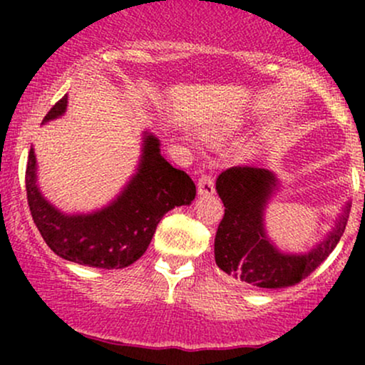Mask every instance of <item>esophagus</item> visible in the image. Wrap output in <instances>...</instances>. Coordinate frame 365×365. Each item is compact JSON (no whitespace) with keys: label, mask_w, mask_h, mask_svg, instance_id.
Masks as SVG:
<instances>
[{"label":"esophagus","mask_w":365,"mask_h":365,"mask_svg":"<svg viewBox=\"0 0 365 365\" xmlns=\"http://www.w3.org/2000/svg\"><path fill=\"white\" fill-rule=\"evenodd\" d=\"M197 190L200 195L215 194V178L211 175H200L199 182H197Z\"/></svg>","instance_id":"obj_1"}]
</instances>
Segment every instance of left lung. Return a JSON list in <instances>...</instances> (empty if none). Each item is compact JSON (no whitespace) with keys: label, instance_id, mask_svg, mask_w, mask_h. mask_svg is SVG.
<instances>
[{"label":"left lung","instance_id":"obj_1","mask_svg":"<svg viewBox=\"0 0 365 365\" xmlns=\"http://www.w3.org/2000/svg\"><path fill=\"white\" fill-rule=\"evenodd\" d=\"M274 187V175L255 166H232L216 180L225 204L215 238L216 264L226 276L255 288H287L302 282L333 252L350 212L346 202L333 232L307 254H284L264 228V207Z\"/></svg>","mask_w":365,"mask_h":365}]
</instances>
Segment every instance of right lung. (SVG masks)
Instances as JSON below:
<instances>
[{
	"label": "right lung",
	"instance_id": "right-lung-1",
	"mask_svg": "<svg viewBox=\"0 0 365 365\" xmlns=\"http://www.w3.org/2000/svg\"><path fill=\"white\" fill-rule=\"evenodd\" d=\"M66 96L44 116H61ZM36 154L31 148L25 170V190L32 220L49 249L60 257L99 269H121L148 250L161 217L195 199V183L185 171L161 156L159 140L145 132L140 165L128 185L110 206L91 215H65L37 188Z\"/></svg>",
	"mask_w": 365,
	"mask_h": 365
}]
</instances>
